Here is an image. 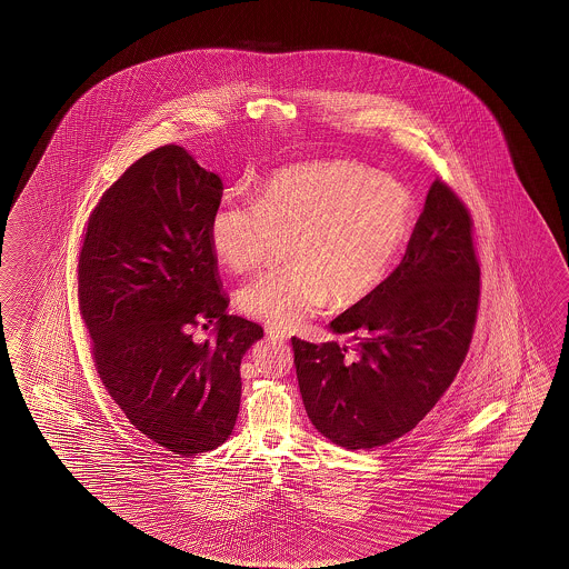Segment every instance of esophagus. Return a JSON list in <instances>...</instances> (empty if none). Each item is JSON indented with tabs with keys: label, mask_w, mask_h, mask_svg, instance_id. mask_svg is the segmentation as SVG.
I'll list each match as a JSON object with an SVG mask.
<instances>
[{
	"label": "esophagus",
	"mask_w": 569,
	"mask_h": 569,
	"mask_svg": "<svg viewBox=\"0 0 569 569\" xmlns=\"http://www.w3.org/2000/svg\"><path fill=\"white\" fill-rule=\"evenodd\" d=\"M266 336L270 337L271 341H278V343L288 341V333L283 329H278V327H268Z\"/></svg>",
	"instance_id": "34e87169"
}]
</instances>
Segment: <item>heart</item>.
Returning a JSON list of instances; mask_svg holds the SVG:
<instances>
[{
  "instance_id": "b5f03b06",
  "label": "heart",
  "mask_w": 569,
  "mask_h": 569,
  "mask_svg": "<svg viewBox=\"0 0 569 569\" xmlns=\"http://www.w3.org/2000/svg\"><path fill=\"white\" fill-rule=\"evenodd\" d=\"M415 198L387 174L343 160L283 168L256 202L224 200L208 218V243L228 270H256L289 242L288 268L240 291L246 316L299 326L329 299L353 308L391 273L409 238Z\"/></svg>"
}]
</instances>
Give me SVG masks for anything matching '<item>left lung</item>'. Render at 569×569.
I'll use <instances>...</instances> for the list:
<instances>
[{"label":"left lung","mask_w":569,"mask_h":569,"mask_svg":"<svg viewBox=\"0 0 569 569\" xmlns=\"http://www.w3.org/2000/svg\"><path fill=\"white\" fill-rule=\"evenodd\" d=\"M470 214L435 180L407 253L381 288L329 323L347 343L291 339L309 420L347 450L415 429L455 381L472 339L480 268Z\"/></svg>","instance_id":"1"}]
</instances>
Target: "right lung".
I'll list each match as a JSON object with an SVG mask.
<instances>
[{
	"label": "right lung",
	"mask_w": 569,
	"mask_h": 569,
	"mask_svg": "<svg viewBox=\"0 0 569 569\" xmlns=\"http://www.w3.org/2000/svg\"><path fill=\"white\" fill-rule=\"evenodd\" d=\"M224 184L182 147L137 160L89 218L79 258V306L94 365L134 429L174 455L224 445L240 410V365L263 337L228 316L208 218ZM216 321L196 345L187 329Z\"/></svg>",
	"instance_id": "add662e5"
}]
</instances>
